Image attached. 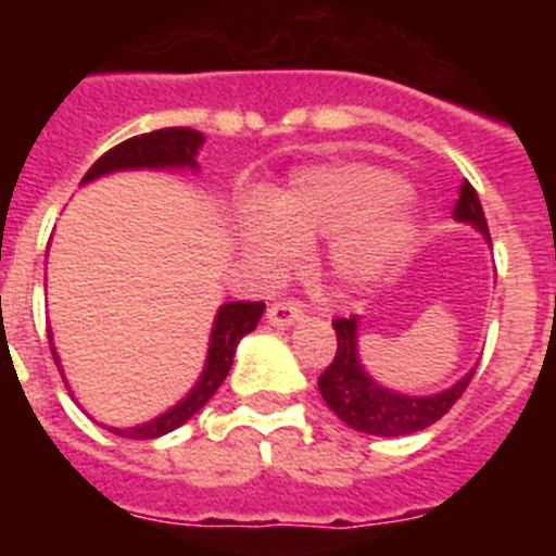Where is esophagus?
<instances>
[{
    "label": "esophagus",
    "mask_w": 556,
    "mask_h": 556,
    "mask_svg": "<svg viewBox=\"0 0 556 556\" xmlns=\"http://www.w3.org/2000/svg\"><path fill=\"white\" fill-rule=\"evenodd\" d=\"M303 317H306V314H303V308L298 306V303H273V306L267 308V323L278 328L294 326V323H301Z\"/></svg>",
    "instance_id": "1"
}]
</instances>
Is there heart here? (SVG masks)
<instances>
[{
  "label": "heart",
  "mask_w": 556,
  "mask_h": 556,
  "mask_svg": "<svg viewBox=\"0 0 556 556\" xmlns=\"http://www.w3.org/2000/svg\"><path fill=\"white\" fill-rule=\"evenodd\" d=\"M417 233L420 217L404 178L362 161L303 166L264 205L236 217V244L262 275H283L301 262L303 248L328 239V273L351 292L390 275Z\"/></svg>",
  "instance_id": "b5f03b06"
}]
</instances>
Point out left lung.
<instances>
[{"mask_svg":"<svg viewBox=\"0 0 556 556\" xmlns=\"http://www.w3.org/2000/svg\"><path fill=\"white\" fill-rule=\"evenodd\" d=\"M454 219L479 230L484 236V242H490L488 219H484V211H481L479 194H476L468 180L459 189ZM333 331H337V356L326 367L317 387H320V395L328 409L342 424L356 431H365V434L406 437L429 429L459 401L462 392L468 390L470 378H473V370H468L448 390L431 392V395H409V392L390 390L381 381H376L367 372V367L362 365V356H358V314L333 320Z\"/></svg>","mask_w":556,"mask_h":556,"instance_id":"obj_1","label":"left lung"}]
</instances>
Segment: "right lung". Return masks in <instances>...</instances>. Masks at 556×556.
I'll return each instance as SVG.
<instances>
[{"instance_id":"1","label":"right lung","mask_w":556,"mask_h":556,"mask_svg":"<svg viewBox=\"0 0 556 556\" xmlns=\"http://www.w3.org/2000/svg\"><path fill=\"white\" fill-rule=\"evenodd\" d=\"M205 144V136L191 127H164V130H152L144 136H132V139L122 141L113 150H108L100 161H97L91 169L83 175L80 186L91 184L97 178H105L113 172H169V169H189L198 172V152ZM264 314L262 301H230L223 303L217 308V317H214V326H211L208 337V353H205V365L200 378L194 381L186 397H180L178 404L169 406L166 412H161L159 417H152L147 424L139 426H105L116 437H127V440H155V437H164L169 431H175L178 426H184L189 417L198 415L208 397L219 390V384L225 381V376L230 372L233 365L236 345L242 342V337H248ZM49 348H52V356H55V365L61 367V358H58L55 342H52V331H49ZM63 372V367H61Z\"/></svg>"}]
</instances>
